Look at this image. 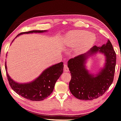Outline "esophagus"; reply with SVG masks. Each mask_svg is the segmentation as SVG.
<instances>
[{
    "label": "esophagus",
    "instance_id": "1",
    "mask_svg": "<svg viewBox=\"0 0 121 121\" xmlns=\"http://www.w3.org/2000/svg\"><path fill=\"white\" fill-rule=\"evenodd\" d=\"M64 72H68L69 71V68L68 67L67 64H64Z\"/></svg>",
    "mask_w": 121,
    "mask_h": 121
}]
</instances>
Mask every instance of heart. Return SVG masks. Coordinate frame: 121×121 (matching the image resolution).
I'll use <instances>...</instances> for the list:
<instances>
[{
	"instance_id": "obj_1",
	"label": "heart",
	"mask_w": 121,
	"mask_h": 121,
	"mask_svg": "<svg viewBox=\"0 0 121 121\" xmlns=\"http://www.w3.org/2000/svg\"><path fill=\"white\" fill-rule=\"evenodd\" d=\"M96 37L94 34L86 30H73L65 36L64 42L72 49L77 48L76 52L80 54L88 50L95 42Z\"/></svg>"
}]
</instances>
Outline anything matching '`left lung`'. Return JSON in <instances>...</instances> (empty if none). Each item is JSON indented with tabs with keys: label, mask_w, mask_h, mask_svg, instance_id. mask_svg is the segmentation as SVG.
Returning a JSON list of instances; mask_svg holds the SVG:
<instances>
[{
	"label": "left lung",
	"mask_w": 121,
	"mask_h": 121,
	"mask_svg": "<svg viewBox=\"0 0 121 121\" xmlns=\"http://www.w3.org/2000/svg\"><path fill=\"white\" fill-rule=\"evenodd\" d=\"M98 51L104 53L106 58L105 67L96 76L90 74L84 64L87 57ZM116 64V54L108 40L101 47H93L87 53L71 58L68 67L71 78L69 84L70 92L80 100H91L102 96L113 82Z\"/></svg>",
	"instance_id": "1"
}]
</instances>
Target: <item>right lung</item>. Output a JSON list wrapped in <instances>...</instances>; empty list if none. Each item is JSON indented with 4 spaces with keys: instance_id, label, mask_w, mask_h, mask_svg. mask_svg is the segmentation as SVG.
<instances>
[{
    "instance_id": "add662e5",
    "label": "right lung",
    "mask_w": 121,
    "mask_h": 121,
    "mask_svg": "<svg viewBox=\"0 0 121 121\" xmlns=\"http://www.w3.org/2000/svg\"><path fill=\"white\" fill-rule=\"evenodd\" d=\"M46 31V30L30 31L20 33L16 37L22 34L42 33ZM63 66L62 62L51 66L44 70L35 80L29 83L19 84L10 78L8 72H6V76L10 86L17 94L31 101H40L48 97L52 93L55 83L63 73ZM5 67L6 70V62Z\"/></svg>"
}]
</instances>
